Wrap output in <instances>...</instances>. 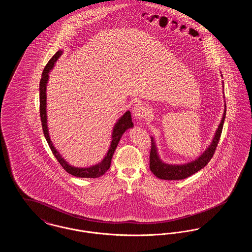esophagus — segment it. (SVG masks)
I'll return each instance as SVG.
<instances>
[{
	"instance_id": "obj_1",
	"label": "esophagus",
	"mask_w": 252,
	"mask_h": 252,
	"mask_svg": "<svg viewBox=\"0 0 252 252\" xmlns=\"http://www.w3.org/2000/svg\"><path fill=\"white\" fill-rule=\"evenodd\" d=\"M148 114V108L144 103H137L133 108V115L137 120H143Z\"/></svg>"
}]
</instances>
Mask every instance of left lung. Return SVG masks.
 Instances as JSON below:
<instances>
[{
  "label": "left lung",
  "instance_id": "obj_1",
  "mask_svg": "<svg viewBox=\"0 0 252 252\" xmlns=\"http://www.w3.org/2000/svg\"><path fill=\"white\" fill-rule=\"evenodd\" d=\"M225 118H226V110L224 111L222 121L218 126V129L216 130V136L213 140V143L209 146V148L197 159L184 165H169L166 163H163L158 158V155L157 153L156 146L154 144V140L152 139L150 156H149V167L151 172L160 180H180L192 176L199 170H201L202 168L205 167L215 155L217 144L219 143V140L221 137Z\"/></svg>",
  "mask_w": 252,
  "mask_h": 252
}]
</instances>
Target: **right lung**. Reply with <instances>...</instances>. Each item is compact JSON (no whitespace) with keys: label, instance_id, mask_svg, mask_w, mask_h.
<instances>
[{"label":"right lung","instance_id":"obj_1","mask_svg":"<svg viewBox=\"0 0 252 252\" xmlns=\"http://www.w3.org/2000/svg\"><path fill=\"white\" fill-rule=\"evenodd\" d=\"M61 54H62V51L57 52L52 57V59L49 60L48 63L46 64V66H45V68L42 72L41 79H40V82H39V113H40V119H41V126H42L43 134H44L45 139H46L49 146L51 148L52 153L54 154V156L56 157V158L60 162V165L63 167V169L66 172H68L69 174H71L74 177H77V178H90V179L99 178V177L103 176L110 167L111 158H112L114 151H115V149L118 145V143L120 141L122 135L126 129H128V128L133 126L131 114H130L129 111H126L121 117L120 120L118 121L117 124L115 125L113 133H112V141H111L109 150L107 153V156L104 158V159L99 164H96V165L89 168H76L69 165L61 158L60 153L56 150V148L54 147V145L51 142V139L49 137L47 119H46V84H47V81H48V73L50 70L54 67V64L56 63V61L59 60Z\"/></svg>","mask_w":252,"mask_h":252}]
</instances>
